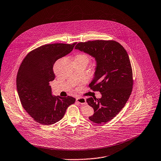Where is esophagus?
Here are the masks:
<instances>
[{"instance_id": "obj_1", "label": "esophagus", "mask_w": 161, "mask_h": 161, "mask_svg": "<svg viewBox=\"0 0 161 161\" xmlns=\"http://www.w3.org/2000/svg\"><path fill=\"white\" fill-rule=\"evenodd\" d=\"M76 101L78 102L79 103L81 104L82 105H85V104H87V103H86V99L84 97H77V98H76Z\"/></svg>"}]
</instances>
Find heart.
I'll return each instance as SVG.
<instances>
[{
	"label": "heart",
	"mask_w": 161,
	"mask_h": 161,
	"mask_svg": "<svg viewBox=\"0 0 161 161\" xmlns=\"http://www.w3.org/2000/svg\"><path fill=\"white\" fill-rule=\"evenodd\" d=\"M75 59H77V60H80L84 63H86L87 65L89 63V62L91 61V57L89 55H88L87 53H78L76 57H75Z\"/></svg>",
	"instance_id": "1"
}]
</instances>
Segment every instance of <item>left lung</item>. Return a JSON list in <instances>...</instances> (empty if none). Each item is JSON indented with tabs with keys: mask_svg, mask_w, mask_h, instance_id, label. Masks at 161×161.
Listing matches in <instances>:
<instances>
[{
	"mask_svg": "<svg viewBox=\"0 0 161 161\" xmlns=\"http://www.w3.org/2000/svg\"><path fill=\"white\" fill-rule=\"evenodd\" d=\"M75 48L96 60L94 77L89 86L94 91H99L102 97L87 99L94 111L89 119L96 123H106L123 109L132 91L133 73L128 55L114 40L80 42Z\"/></svg>",
	"mask_w": 161,
	"mask_h": 161,
	"instance_id": "8db88e82",
	"label": "left lung"
}]
</instances>
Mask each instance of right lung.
I'll use <instances>...</instances> for the list:
<instances>
[{
	"label": "right lung",
	"instance_id": "right-lung-1",
	"mask_svg": "<svg viewBox=\"0 0 161 161\" xmlns=\"http://www.w3.org/2000/svg\"><path fill=\"white\" fill-rule=\"evenodd\" d=\"M75 44L41 46L30 52L19 67L16 86L21 104L40 124L50 125L58 121L67 108L75 101L72 96H53L50 86L55 77L53 70L55 62L70 53Z\"/></svg>",
	"mask_w": 161,
	"mask_h": 161
}]
</instances>
